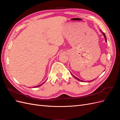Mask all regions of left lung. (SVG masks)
<instances>
[{
    "mask_svg": "<svg viewBox=\"0 0 120 120\" xmlns=\"http://www.w3.org/2000/svg\"><path fill=\"white\" fill-rule=\"evenodd\" d=\"M100 31L101 32V30H100ZM101 33H102V34H103V35H104V38H105V41H106V42H107V38H106V35H105V33L104 32H101ZM72 75H73V77L75 78V79H78V81H81V82H85V81H82V80H80V79H79L78 78H77V77H75V76H74L72 74ZM94 80V79H93V80H92V81H89V82H92V81H93Z\"/></svg>",
    "mask_w": 120,
    "mask_h": 120,
    "instance_id": "8db88e82",
    "label": "left lung"
}]
</instances>
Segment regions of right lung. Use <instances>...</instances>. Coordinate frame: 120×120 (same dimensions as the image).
I'll use <instances>...</instances> for the list:
<instances>
[{"instance_id":"1","label":"right lung","mask_w":120,"mask_h":120,"mask_svg":"<svg viewBox=\"0 0 120 120\" xmlns=\"http://www.w3.org/2000/svg\"><path fill=\"white\" fill-rule=\"evenodd\" d=\"M44 82H43L42 83H41V85H38V86H34V88H36V87H38V86H41L42 84H43V83H44Z\"/></svg>"}]
</instances>
